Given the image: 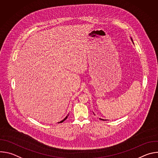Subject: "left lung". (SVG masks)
<instances>
[{"mask_svg": "<svg viewBox=\"0 0 158 158\" xmlns=\"http://www.w3.org/2000/svg\"><path fill=\"white\" fill-rule=\"evenodd\" d=\"M131 40L132 41V38L131 37ZM133 42V41H132ZM99 119H101V120H102V121H106V119H101V118H99Z\"/></svg>", "mask_w": 158, "mask_h": 158, "instance_id": "obj_1", "label": "left lung"}]
</instances>
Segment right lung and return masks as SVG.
I'll return each instance as SVG.
<instances>
[{
  "mask_svg": "<svg viewBox=\"0 0 158 158\" xmlns=\"http://www.w3.org/2000/svg\"><path fill=\"white\" fill-rule=\"evenodd\" d=\"M68 116H69V114H67V116H66V117H65V118H64V119H63V120H62V121H60V122H59V123H62V122H63V121H65V119H67V117H68Z\"/></svg>",
  "mask_w": 158,
  "mask_h": 158,
  "instance_id": "add662e5",
  "label": "right lung"
}]
</instances>
